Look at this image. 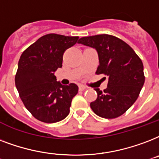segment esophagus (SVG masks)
Wrapping results in <instances>:
<instances>
[{
	"label": "esophagus",
	"instance_id": "obj_1",
	"mask_svg": "<svg viewBox=\"0 0 159 159\" xmlns=\"http://www.w3.org/2000/svg\"><path fill=\"white\" fill-rule=\"evenodd\" d=\"M86 89H87V88H86L85 86H84V85H80V86H79V90H80V91L85 90Z\"/></svg>",
	"mask_w": 159,
	"mask_h": 159
}]
</instances>
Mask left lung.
I'll use <instances>...</instances> for the list:
<instances>
[{
  "label": "left lung",
  "mask_w": 159,
  "mask_h": 159,
  "mask_svg": "<svg viewBox=\"0 0 159 159\" xmlns=\"http://www.w3.org/2000/svg\"><path fill=\"white\" fill-rule=\"evenodd\" d=\"M78 43L97 50L99 66L96 74L109 77L104 91L94 89L98 96L90 103L91 109L104 119L121 116L137 100L144 84L142 60L127 43L114 35L82 37Z\"/></svg>",
  "instance_id": "obj_1"
}]
</instances>
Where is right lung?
Listing matches in <instances>:
<instances>
[{
  "mask_svg": "<svg viewBox=\"0 0 159 159\" xmlns=\"http://www.w3.org/2000/svg\"><path fill=\"white\" fill-rule=\"evenodd\" d=\"M79 36L48 34L39 38L20 55L16 86L23 104L35 119L56 123L67 117L78 93L75 84L62 85L55 72L62 67L63 55L75 45Z\"/></svg>",
  "mask_w": 159,
  "mask_h": 159,
  "instance_id": "right-lung-1",
  "label": "right lung"
}]
</instances>
